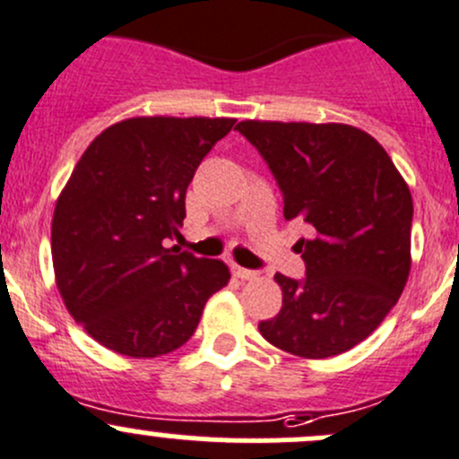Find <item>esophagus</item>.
I'll use <instances>...</instances> for the list:
<instances>
[{"mask_svg":"<svg viewBox=\"0 0 459 459\" xmlns=\"http://www.w3.org/2000/svg\"><path fill=\"white\" fill-rule=\"evenodd\" d=\"M233 275L239 277V280H255L257 271H251V268H244V266H238V264H233Z\"/></svg>","mask_w":459,"mask_h":459,"instance_id":"34e87169","label":"esophagus"}]
</instances>
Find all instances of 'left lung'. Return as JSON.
<instances>
[{
	"label": "left lung",
	"instance_id": "8db88e82",
	"mask_svg": "<svg viewBox=\"0 0 459 459\" xmlns=\"http://www.w3.org/2000/svg\"><path fill=\"white\" fill-rule=\"evenodd\" d=\"M271 169L307 277L277 273L281 308L259 322L264 340L298 358L340 355L367 340L404 290L413 200L388 152L349 124L239 122Z\"/></svg>",
	"mask_w": 459,
	"mask_h": 459
}]
</instances>
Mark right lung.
Segmentation results:
<instances>
[{
  "label": "right lung",
  "mask_w": 459,
  "mask_h": 459,
  "mask_svg": "<svg viewBox=\"0 0 459 459\" xmlns=\"http://www.w3.org/2000/svg\"><path fill=\"white\" fill-rule=\"evenodd\" d=\"M229 117H133L91 142L59 195L50 230L57 289L92 340L128 358H157L191 340L221 259L164 248L186 217L197 166Z\"/></svg>",
  "instance_id": "add662e5"
}]
</instances>
